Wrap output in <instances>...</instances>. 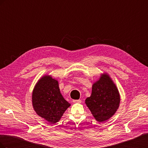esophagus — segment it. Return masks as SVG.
I'll use <instances>...</instances> for the list:
<instances>
[{"label": "esophagus", "mask_w": 148, "mask_h": 148, "mask_svg": "<svg viewBox=\"0 0 148 148\" xmlns=\"http://www.w3.org/2000/svg\"><path fill=\"white\" fill-rule=\"evenodd\" d=\"M73 103H81L82 102V101L80 99H78V100H73Z\"/></svg>", "instance_id": "34e87169"}]
</instances>
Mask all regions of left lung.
I'll return each instance as SVG.
<instances>
[{"mask_svg": "<svg viewBox=\"0 0 148 148\" xmlns=\"http://www.w3.org/2000/svg\"><path fill=\"white\" fill-rule=\"evenodd\" d=\"M120 102L118 89L107 73L101 75L99 79L92 84L91 96L85 103L95 119L103 122L112 117Z\"/></svg>", "mask_w": 148, "mask_h": 148, "instance_id": "obj_1", "label": "left lung"}]
</instances>
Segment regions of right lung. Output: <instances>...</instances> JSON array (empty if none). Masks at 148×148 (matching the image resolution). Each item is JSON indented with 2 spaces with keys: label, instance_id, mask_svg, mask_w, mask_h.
Returning <instances> with one entry per match:
<instances>
[{
  "label": "right lung",
  "instance_id": "obj_1",
  "mask_svg": "<svg viewBox=\"0 0 148 148\" xmlns=\"http://www.w3.org/2000/svg\"><path fill=\"white\" fill-rule=\"evenodd\" d=\"M32 103L36 114L51 123L59 122L70 106L61 95L58 81L50 75L44 76L35 85Z\"/></svg>",
  "mask_w": 148,
  "mask_h": 148
}]
</instances>
